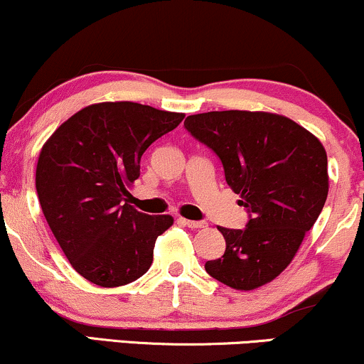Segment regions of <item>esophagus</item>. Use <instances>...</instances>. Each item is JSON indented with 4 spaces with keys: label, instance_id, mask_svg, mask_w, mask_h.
<instances>
[{
    "label": "esophagus",
    "instance_id": "34e87169",
    "mask_svg": "<svg viewBox=\"0 0 364 364\" xmlns=\"http://www.w3.org/2000/svg\"><path fill=\"white\" fill-rule=\"evenodd\" d=\"M181 220V224H185L186 227H190V229H203V227H207L205 222H196V220H188V218H179Z\"/></svg>",
    "mask_w": 364,
    "mask_h": 364
}]
</instances>
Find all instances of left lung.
<instances>
[{
    "instance_id": "obj_1",
    "label": "left lung",
    "mask_w": 364,
    "mask_h": 364,
    "mask_svg": "<svg viewBox=\"0 0 364 364\" xmlns=\"http://www.w3.org/2000/svg\"><path fill=\"white\" fill-rule=\"evenodd\" d=\"M185 129L215 152L249 213L246 229L218 227L225 252L205 269L235 290L262 287L290 264L321 215L329 191L326 149L290 118L266 112L198 113Z\"/></svg>"
}]
</instances>
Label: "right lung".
<instances>
[{"instance_id":"obj_1","label":"right lung","mask_w":364,"mask_h":364,"mask_svg":"<svg viewBox=\"0 0 364 364\" xmlns=\"http://www.w3.org/2000/svg\"><path fill=\"white\" fill-rule=\"evenodd\" d=\"M183 113L132 102L82 108L43 144L35 188L52 234L77 273L98 287L132 283L152 264L171 215L127 203L140 157L181 124Z\"/></svg>"}]
</instances>
